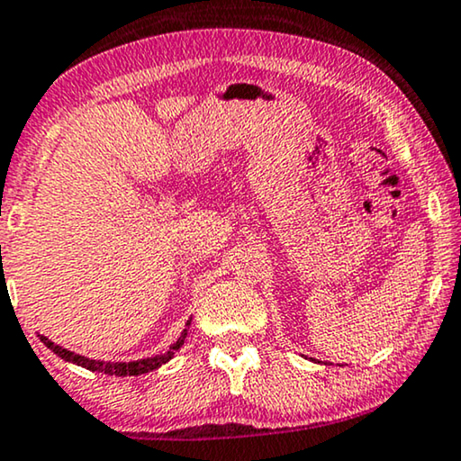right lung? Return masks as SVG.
<instances>
[{"label":"right lung","mask_w":461,"mask_h":461,"mask_svg":"<svg viewBox=\"0 0 461 461\" xmlns=\"http://www.w3.org/2000/svg\"><path fill=\"white\" fill-rule=\"evenodd\" d=\"M186 325H191V321H188ZM185 338H186V330L182 331V336L178 338V342H176L172 348L166 352V355H157V357H150V358H140V361H131V363H104V361H94V358L75 355V352H71V350L60 348L59 344H54L52 339H48L46 336H40L41 342L46 344L48 348L54 352V355H59L60 358H65V361L75 363V365H79V367H86V369H90V371H100V374H109V375H142V374H149V371H153L157 367H161L163 363H167L169 358L174 357V352L180 350V346L185 344Z\"/></svg>","instance_id":"obj_1"}]
</instances>
